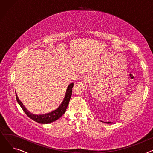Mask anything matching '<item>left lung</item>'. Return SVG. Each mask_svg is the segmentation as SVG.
Here are the masks:
<instances>
[{"label":"left lung","mask_w":153,"mask_h":153,"mask_svg":"<svg viewBox=\"0 0 153 153\" xmlns=\"http://www.w3.org/2000/svg\"><path fill=\"white\" fill-rule=\"evenodd\" d=\"M108 123H110V122H108Z\"/></svg>","instance_id":"obj_1"}]
</instances>
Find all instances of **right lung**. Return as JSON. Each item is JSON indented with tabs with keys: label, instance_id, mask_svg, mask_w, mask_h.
Masks as SVG:
<instances>
[{
	"label": "right lung",
	"instance_id": "obj_1",
	"mask_svg": "<svg viewBox=\"0 0 153 153\" xmlns=\"http://www.w3.org/2000/svg\"><path fill=\"white\" fill-rule=\"evenodd\" d=\"M73 86H74V83H71L68 85V89L66 92L65 97H64V100H62V102L61 103V105L59 106V107L58 108H56V110L45 114L38 115H35L30 113V112L28 111L25 108V107L23 105V103L19 99L17 94H16V99H17V102L19 103L20 106L22 107L23 111L25 112L26 115L29 118H30L31 120H34V121L39 123L47 124V123H50L56 121V120L59 119L64 113H65L66 108L68 106L69 100L71 97L72 92V87H73Z\"/></svg>",
	"mask_w": 153,
	"mask_h": 153
}]
</instances>
